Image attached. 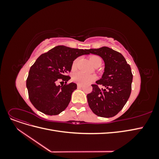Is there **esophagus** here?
Here are the masks:
<instances>
[{
	"label": "esophagus",
	"instance_id": "obj_1",
	"mask_svg": "<svg viewBox=\"0 0 159 159\" xmlns=\"http://www.w3.org/2000/svg\"><path fill=\"white\" fill-rule=\"evenodd\" d=\"M77 86H78V88H83V85L80 84H78V85H77Z\"/></svg>",
	"mask_w": 159,
	"mask_h": 159
}]
</instances>
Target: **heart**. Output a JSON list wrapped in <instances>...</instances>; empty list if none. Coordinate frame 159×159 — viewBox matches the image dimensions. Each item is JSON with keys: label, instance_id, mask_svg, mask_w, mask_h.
Returning <instances> with one entry per match:
<instances>
[{"label": "heart", "instance_id": "obj_1", "mask_svg": "<svg viewBox=\"0 0 159 159\" xmlns=\"http://www.w3.org/2000/svg\"><path fill=\"white\" fill-rule=\"evenodd\" d=\"M89 60L91 63L92 64L93 66H96L98 64H101L102 63V60H101L100 57L98 56L92 55L89 57ZM78 58H76L74 60V61L72 63L71 66V69L74 70L76 69L77 66H78ZM96 79L95 76L93 75H89L87 74H85L84 72L79 71L75 73L73 76V80L75 81V82L79 83L80 84H88L89 83L92 82Z\"/></svg>", "mask_w": 159, "mask_h": 159}]
</instances>
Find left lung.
Returning a JSON list of instances; mask_svg holds the SVG:
<instances>
[{
  "mask_svg": "<svg viewBox=\"0 0 159 159\" xmlns=\"http://www.w3.org/2000/svg\"><path fill=\"white\" fill-rule=\"evenodd\" d=\"M88 52L102 57L105 62L102 78L96 84L91 85L93 90L87 95L89 106L98 116L112 117L123 109L131 95V67L121 53L108 47L89 49ZM99 84L104 88L99 89Z\"/></svg>",
  "mask_w": 159,
  "mask_h": 159,
  "instance_id": "8db88e82",
  "label": "left lung"
}]
</instances>
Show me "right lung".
I'll return each instance as SVG.
<instances>
[{"label": "right lung", "instance_id": "add662e5", "mask_svg": "<svg viewBox=\"0 0 159 159\" xmlns=\"http://www.w3.org/2000/svg\"><path fill=\"white\" fill-rule=\"evenodd\" d=\"M88 54V50L57 46L38 57L26 80L28 97L35 108L48 115H58L65 110L77 89L75 84H67L71 78L67 74L71 71L75 59ZM60 80L65 84L57 86Z\"/></svg>", "mask_w": 159, "mask_h": 159}]
</instances>
